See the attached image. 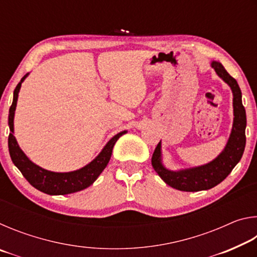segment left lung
<instances>
[{
    "label": "left lung",
    "mask_w": 257,
    "mask_h": 257,
    "mask_svg": "<svg viewBox=\"0 0 257 257\" xmlns=\"http://www.w3.org/2000/svg\"><path fill=\"white\" fill-rule=\"evenodd\" d=\"M211 67L221 79L230 86L233 94V123L224 150L212 162L184 169L179 171L169 170L162 164L161 142L152 156V165L165 184L181 191H199L211 189L228 177L240 161L246 145V111L241 103V90L234 78L229 75L222 64L213 61Z\"/></svg>",
    "instance_id": "obj_1"
}]
</instances>
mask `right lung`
<instances>
[{
	"mask_svg": "<svg viewBox=\"0 0 257 257\" xmlns=\"http://www.w3.org/2000/svg\"><path fill=\"white\" fill-rule=\"evenodd\" d=\"M27 76L28 73L21 78L20 82L17 85L14 92V101H12V105L10 106V110H9V128H10V135H9L8 145L12 162L19 169L20 172L23 173V176L27 179L30 185L45 194L67 195L87 188V187H89L97 179L98 176L105 169L108 161L111 159L113 146H114L116 141L122 135L127 133V130H123V132L116 134L114 137H112L107 142V144L104 146L101 153L92 162L85 165L84 168L79 169V170L71 172H53L38 167V165L33 163L26 156L24 152L21 151L14 135V119L17 101H18V94L21 84H23V81L27 78Z\"/></svg>",
	"mask_w": 257,
	"mask_h": 257,
	"instance_id": "right-lung-1",
	"label": "right lung"
}]
</instances>
